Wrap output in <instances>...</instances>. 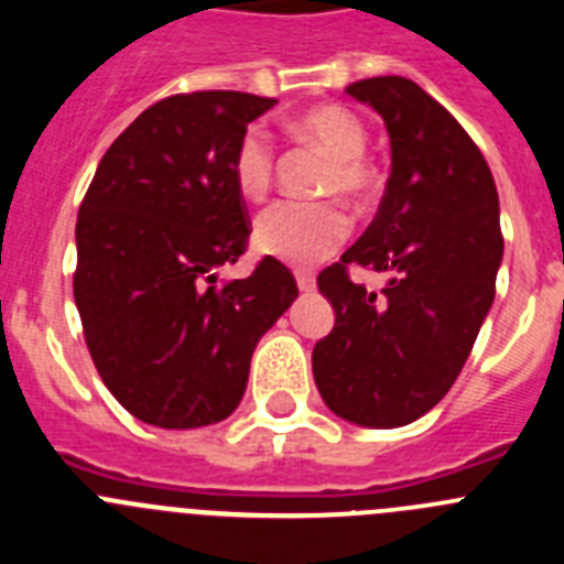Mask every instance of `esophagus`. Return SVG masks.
Listing matches in <instances>:
<instances>
[{
  "label": "esophagus",
  "mask_w": 564,
  "mask_h": 564,
  "mask_svg": "<svg viewBox=\"0 0 564 564\" xmlns=\"http://www.w3.org/2000/svg\"><path fill=\"white\" fill-rule=\"evenodd\" d=\"M296 285L299 291H305V293L316 291V276H313L311 271H296Z\"/></svg>",
  "instance_id": "34e87169"
}]
</instances>
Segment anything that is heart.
<instances>
[{
  "label": "heart",
  "mask_w": 564,
  "mask_h": 564,
  "mask_svg": "<svg viewBox=\"0 0 564 564\" xmlns=\"http://www.w3.org/2000/svg\"><path fill=\"white\" fill-rule=\"evenodd\" d=\"M296 138L316 143L330 154L318 194H338L352 206H361L376 194L378 172L367 158V127L352 109L341 104H322L291 121ZM276 147L268 129L251 123L239 134L231 154L234 183L248 200H262L273 183ZM350 237V217L336 200L299 203L279 200L257 217L253 242L262 253L291 265H316L333 257Z\"/></svg>",
  "instance_id": "obj_1"
}]
</instances>
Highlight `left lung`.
I'll return each mask as SVG.
<instances>
[{
    "mask_svg": "<svg viewBox=\"0 0 564 564\" xmlns=\"http://www.w3.org/2000/svg\"><path fill=\"white\" fill-rule=\"evenodd\" d=\"M387 123L392 172L376 220L318 273L336 325L313 347V378L344 421L390 430L435 406L475 347L502 259L500 200L455 115L401 76L347 87ZM390 270L370 294L349 265Z\"/></svg>",
    "mask_w": 564,
    "mask_h": 564,
    "instance_id": "1",
    "label": "left lung"
}]
</instances>
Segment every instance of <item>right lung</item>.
<instances>
[{
    "mask_svg": "<svg viewBox=\"0 0 564 564\" xmlns=\"http://www.w3.org/2000/svg\"><path fill=\"white\" fill-rule=\"evenodd\" d=\"M273 104L234 89L163 98L115 138L84 194L73 273L84 341L143 423L194 430L231 415L253 347L299 296L273 257L217 285L251 237L234 147Z\"/></svg>",
    "mask_w": 564,
    "mask_h": 564,
    "instance_id": "right-lung-1",
    "label": "right lung"
}]
</instances>
